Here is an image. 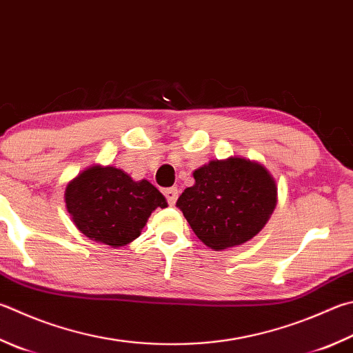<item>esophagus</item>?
<instances>
[{
    "label": "esophagus",
    "instance_id": "esophagus-1",
    "mask_svg": "<svg viewBox=\"0 0 353 353\" xmlns=\"http://www.w3.org/2000/svg\"><path fill=\"white\" fill-rule=\"evenodd\" d=\"M163 194H165L166 201H168V203H170V205H174V203H176V201H177L179 191H177V188H176V187H172V188H166V190H163Z\"/></svg>",
    "mask_w": 353,
    "mask_h": 353
}]
</instances>
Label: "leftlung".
<instances>
[{"instance_id":"left-lung-1","label":"left lung","mask_w":353,"mask_h":353,"mask_svg":"<svg viewBox=\"0 0 353 353\" xmlns=\"http://www.w3.org/2000/svg\"><path fill=\"white\" fill-rule=\"evenodd\" d=\"M193 177L194 185L176 205L197 238L216 252L254 238L276 207V182L265 166L253 160H211Z\"/></svg>"}]
</instances>
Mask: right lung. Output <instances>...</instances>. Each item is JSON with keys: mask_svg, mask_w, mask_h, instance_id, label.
Returning a JSON list of instances; mask_svg holds the SVG:
<instances>
[{"mask_svg": "<svg viewBox=\"0 0 353 353\" xmlns=\"http://www.w3.org/2000/svg\"><path fill=\"white\" fill-rule=\"evenodd\" d=\"M66 210L75 227L95 242L123 247L140 236L157 207H168L163 194L148 181L115 166L94 165L68 183Z\"/></svg>", "mask_w": 353, "mask_h": 353, "instance_id": "add662e5", "label": "right lung"}]
</instances>
